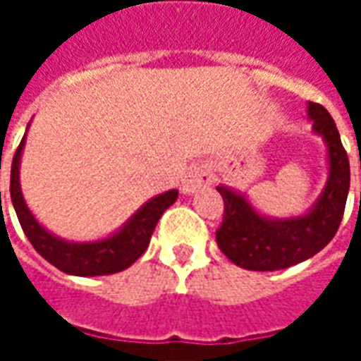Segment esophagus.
<instances>
[{
    "instance_id": "34e87169",
    "label": "esophagus",
    "mask_w": 361,
    "mask_h": 361,
    "mask_svg": "<svg viewBox=\"0 0 361 361\" xmlns=\"http://www.w3.org/2000/svg\"><path fill=\"white\" fill-rule=\"evenodd\" d=\"M212 183V172L207 166H193L181 180V193L193 195L199 189L207 188Z\"/></svg>"
}]
</instances>
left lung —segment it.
Instances as JSON below:
<instances>
[{
  "label": "left lung",
  "mask_w": 361,
  "mask_h": 361,
  "mask_svg": "<svg viewBox=\"0 0 361 361\" xmlns=\"http://www.w3.org/2000/svg\"><path fill=\"white\" fill-rule=\"evenodd\" d=\"M313 133L326 149L325 188L307 211L276 219L257 211L242 191L220 183L224 219L216 230L220 251L234 265L247 271H280L307 261L325 247L341 226L350 189L348 154L331 114L321 104L307 102Z\"/></svg>",
  "instance_id": "obj_1"
}]
</instances>
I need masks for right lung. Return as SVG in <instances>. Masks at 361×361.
Segmentation results:
<instances>
[{
    "mask_svg": "<svg viewBox=\"0 0 361 361\" xmlns=\"http://www.w3.org/2000/svg\"><path fill=\"white\" fill-rule=\"evenodd\" d=\"M30 126V123H28ZM27 126V131H28ZM27 142V133L20 141L19 149L13 157L11 164V201L17 212L23 232L28 238L40 255L48 263L58 267L59 271L73 276H100V274H114L126 271L141 257L149 247L150 235L157 228L162 212L172 207L178 199V189H170L157 197H150L139 211L133 212L121 226L106 238L92 240V242H69L66 238L51 234L42 226L28 209L27 201L20 191V158ZM1 199V193H0Z\"/></svg>",
    "mask_w": 361,
    "mask_h": 361,
    "instance_id": "1",
    "label": "right lung"
}]
</instances>
